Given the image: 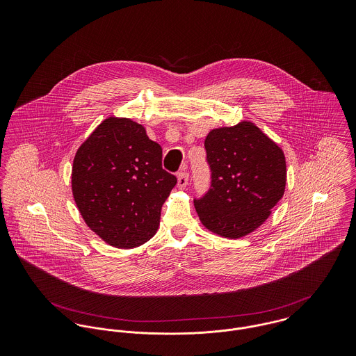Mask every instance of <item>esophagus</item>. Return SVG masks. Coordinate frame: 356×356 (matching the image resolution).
<instances>
[{
    "instance_id": "34e87169",
    "label": "esophagus",
    "mask_w": 356,
    "mask_h": 356,
    "mask_svg": "<svg viewBox=\"0 0 356 356\" xmlns=\"http://www.w3.org/2000/svg\"><path fill=\"white\" fill-rule=\"evenodd\" d=\"M188 181H189V174H188L186 171L179 172V175H178V188H179V189L186 188Z\"/></svg>"
}]
</instances>
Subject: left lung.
Masks as SVG:
<instances>
[{"label":"left lung","instance_id":"1","mask_svg":"<svg viewBox=\"0 0 356 356\" xmlns=\"http://www.w3.org/2000/svg\"><path fill=\"white\" fill-rule=\"evenodd\" d=\"M204 147L211 186L195 199L204 226L227 238L256 230L281 200L286 185L282 149L252 122L208 133Z\"/></svg>","mask_w":356,"mask_h":356}]
</instances>
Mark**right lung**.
<instances>
[{
  "label": "right lung",
  "instance_id": "right-lung-1",
  "mask_svg": "<svg viewBox=\"0 0 356 356\" xmlns=\"http://www.w3.org/2000/svg\"><path fill=\"white\" fill-rule=\"evenodd\" d=\"M161 147L145 127L109 116L75 153L71 184L86 225L116 248L151 240L177 177L161 167Z\"/></svg>",
  "mask_w": 356,
  "mask_h": 356
}]
</instances>
